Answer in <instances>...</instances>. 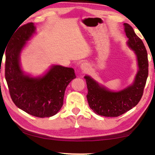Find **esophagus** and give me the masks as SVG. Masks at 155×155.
<instances>
[{
  "instance_id": "1",
  "label": "esophagus",
  "mask_w": 155,
  "mask_h": 155,
  "mask_svg": "<svg viewBox=\"0 0 155 155\" xmlns=\"http://www.w3.org/2000/svg\"><path fill=\"white\" fill-rule=\"evenodd\" d=\"M89 65L87 62H83L81 64V70L84 71V72H86L88 70Z\"/></svg>"
}]
</instances>
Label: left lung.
Returning <instances> with one entry per match:
<instances>
[{
    "mask_svg": "<svg viewBox=\"0 0 155 155\" xmlns=\"http://www.w3.org/2000/svg\"><path fill=\"white\" fill-rule=\"evenodd\" d=\"M128 37V45L134 50L138 59L139 70L134 84L118 92L109 91L100 86L93 78L86 76L88 88L87 100L95 114L107 117H117L134 107L143 96L148 76V59L142 40L137 36L132 27L124 23Z\"/></svg>",
    "mask_w": 155,
    "mask_h": 155,
    "instance_id": "obj_1",
    "label": "left lung"
}]
</instances>
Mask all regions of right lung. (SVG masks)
Masks as SVG:
<instances>
[{
	"label": "right lung",
	"instance_id": "add662e5",
	"mask_svg": "<svg viewBox=\"0 0 155 155\" xmlns=\"http://www.w3.org/2000/svg\"><path fill=\"white\" fill-rule=\"evenodd\" d=\"M32 22L12 34L5 50V77L11 99L17 107L32 116H53L63 105L67 86L76 78L72 68L55 65L41 78L25 75L19 66V53L35 32Z\"/></svg>",
	"mask_w": 155,
	"mask_h": 155
}]
</instances>
